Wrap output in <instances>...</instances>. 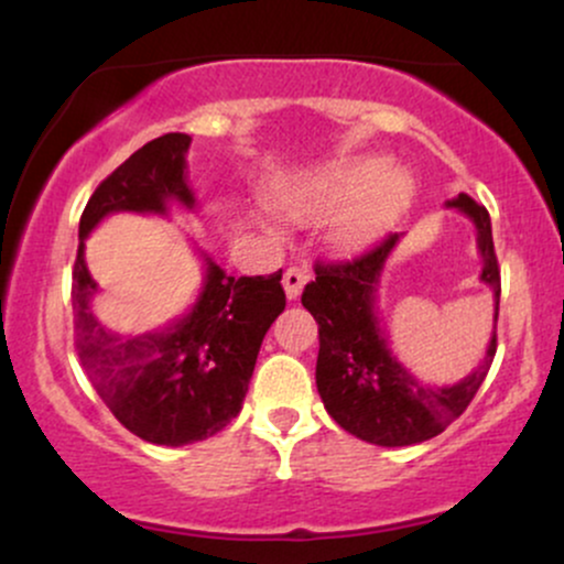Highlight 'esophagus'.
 Here are the masks:
<instances>
[{"label":"esophagus","instance_id":"34e87169","mask_svg":"<svg viewBox=\"0 0 564 564\" xmlns=\"http://www.w3.org/2000/svg\"><path fill=\"white\" fill-rule=\"evenodd\" d=\"M304 281H307V270L296 268V264H294V268H289L286 273H283V289H286L289 300H296V296L302 294Z\"/></svg>","mask_w":564,"mask_h":564}]
</instances>
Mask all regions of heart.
<instances>
[{
    "label": "heart",
    "instance_id": "b5f03b06",
    "mask_svg": "<svg viewBox=\"0 0 564 564\" xmlns=\"http://www.w3.org/2000/svg\"><path fill=\"white\" fill-rule=\"evenodd\" d=\"M408 174L381 159H355L310 174L278 196L281 212L296 223H315L347 212L336 230L345 249H360L379 238L411 204Z\"/></svg>",
    "mask_w": 564,
    "mask_h": 564
}]
</instances>
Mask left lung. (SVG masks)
Wrapping results in <instances>:
<instances>
[{
	"instance_id": "1",
	"label": "left lung",
	"mask_w": 564,
	"mask_h": 564,
	"mask_svg": "<svg viewBox=\"0 0 564 564\" xmlns=\"http://www.w3.org/2000/svg\"><path fill=\"white\" fill-rule=\"evenodd\" d=\"M448 206L467 215L477 228V249L482 254L480 281L494 291V321L501 300L490 215L482 204L458 193ZM400 236L390 232L377 246L341 262H315V281L302 291V304L318 323V366L315 384L328 416L349 435L366 443L398 448L424 443L456 422L488 377L496 355V326L482 364L453 387H430L398 364L390 341L377 321V286L387 257Z\"/></svg>"
}]
</instances>
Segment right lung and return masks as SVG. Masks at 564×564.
Here are the masks:
<instances>
[{"label":"right lung","mask_w":564,"mask_h":564,"mask_svg":"<svg viewBox=\"0 0 564 564\" xmlns=\"http://www.w3.org/2000/svg\"><path fill=\"white\" fill-rule=\"evenodd\" d=\"M191 138L161 134L95 187L79 219L74 262V345L100 400L132 435L187 445L217 435L241 411L260 345L286 307L281 270L232 278L206 260V281L191 313L164 332L116 334L89 310L97 283L84 262V238L113 212H156L166 200L193 209L185 177Z\"/></svg>","instance_id":"right-lung-1"}]
</instances>
